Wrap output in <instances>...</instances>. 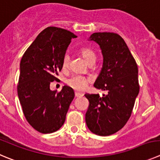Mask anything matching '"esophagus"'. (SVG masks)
<instances>
[{"label":"esophagus","mask_w":160,"mask_h":160,"mask_svg":"<svg viewBox=\"0 0 160 160\" xmlns=\"http://www.w3.org/2000/svg\"><path fill=\"white\" fill-rule=\"evenodd\" d=\"M75 96L76 97H81V96H83V94L80 93V92H75Z\"/></svg>","instance_id":"34e87169"}]
</instances>
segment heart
<instances>
[{
  "label": "heart",
  "mask_w": 160,
  "mask_h": 160,
  "mask_svg": "<svg viewBox=\"0 0 160 160\" xmlns=\"http://www.w3.org/2000/svg\"><path fill=\"white\" fill-rule=\"evenodd\" d=\"M80 53L83 58L87 61L88 63L95 62L96 54L95 52L90 48H83L80 50ZM69 64V56L68 54H65L62 59V68H66ZM67 84L71 87L72 88L77 91H83L87 88L88 84L90 83V79L80 75H73L70 78H68L66 81Z\"/></svg>",
  "instance_id": "b5f03b06"
}]
</instances>
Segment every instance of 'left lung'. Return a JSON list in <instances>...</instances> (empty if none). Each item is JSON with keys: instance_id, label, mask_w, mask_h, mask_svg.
Returning a JSON list of instances; mask_svg holds the SVG:
<instances>
[{"instance_id": "left-lung-1", "label": "left lung", "mask_w": 160, "mask_h": 160, "mask_svg": "<svg viewBox=\"0 0 160 160\" xmlns=\"http://www.w3.org/2000/svg\"><path fill=\"white\" fill-rule=\"evenodd\" d=\"M89 39L99 45L103 57L94 87L107 94H85L89 101L85 121L91 132L109 136L123 128L130 118L140 90L138 68L125 42L116 33H93Z\"/></svg>"}]
</instances>
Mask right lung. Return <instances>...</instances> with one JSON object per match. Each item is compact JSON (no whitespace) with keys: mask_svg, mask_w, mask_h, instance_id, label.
<instances>
[{"mask_svg":"<svg viewBox=\"0 0 160 160\" xmlns=\"http://www.w3.org/2000/svg\"><path fill=\"white\" fill-rule=\"evenodd\" d=\"M71 31L56 27L43 30L25 51L20 62L17 92L28 123L42 133L56 132L63 125L75 94L72 88L51 91V82L62 68V59L72 38Z\"/></svg>","mask_w":160,"mask_h":160,"instance_id":"obj_1","label":"right lung"}]
</instances>
